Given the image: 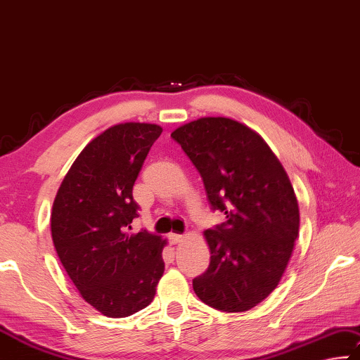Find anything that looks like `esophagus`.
<instances>
[{
    "label": "esophagus",
    "instance_id": "34e87169",
    "mask_svg": "<svg viewBox=\"0 0 360 360\" xmlns=\"http://www.w3.org/2000/svg\"><path fill=\"white\" fill-rule=\"evenodd\" d=\"M169 240L172 244H179V243H181V240H184V236L181 234H176V233H170L169 234Z\"/></svg>",
    "mask_w": 360,
    "mask_h": 360
}]
</instances>
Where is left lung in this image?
I'll return each instance as SVG.
<instances>
[{
	"label": "left lung",
	"mask_w": 360,
	"mask_h": 360,
	"mask_svg": "<svg viewBox=\"0 0 360 360\" xmlns=\"http://www.w3.org/2000/svg\"><path fill=\"white\" fill-rule=\"evenodd\" d=\"M170 137L201 175L210 209L226 215L204 233L210 264L194 293L225 313L252 309L278 287L298 238L290 180L260 135L228 117H201Z\"/></svg>",
	"instance_id": "1"
}]
</instances>
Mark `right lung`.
<instances>
[{
    "label": "right lung",
    "instance_id": "right-lung-1",
    "mask_svg": "<svg viewBox=\"0 0 360 360\" xmlns=\"http://www.w3.org/2000/svg\"><path fill=\"white\" fill-rule=\"evenodd\" d=\"M162 129L126 122L94 139L58 188L51 215L57 255L82 298L108 317L148 306L164 273L166 240L131 234L132 188Z\"/></svg>",
    "mask_w": 360,
    "mask_h": 360
}]
</instances>
